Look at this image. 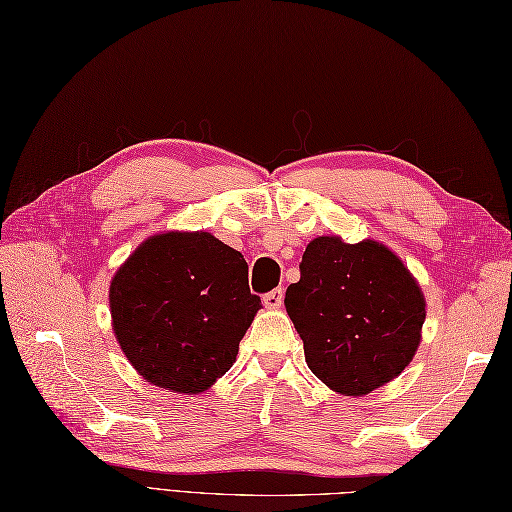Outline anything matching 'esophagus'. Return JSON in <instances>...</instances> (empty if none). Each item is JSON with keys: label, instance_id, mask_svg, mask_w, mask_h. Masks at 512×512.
<instances>
[{"label": "esophagus", "instance_id": "obj_1", "mask_svg": "<svg viewBox=\"0 0 512 512\" xmlns=\"http://www.w3.org/2000/svg\"><path fill=\"white\" fill-rule=\"evenodd\" d=\"M264 305L268 307V310H279V307L283 305V290L275 288L268 294H264Z\"/></svg>", "mask_w": 512, "mask_h": 512}]
</instances>
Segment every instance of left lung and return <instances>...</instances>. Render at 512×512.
Instances as JSON below:
<instances>
[{"label": "left lung", "instance_id": "obj_1", "mask_svg": "<svg viewBox=\"0 0 512 512\" xmlns=\"http://www.w3.org/2000/svg\"><path fill=\"white\" fill-rule=\"evenodd\" d=\"M301 279L285 290L310 371L340 395L360 397L395 379L421 342L419 283L384 244L316 237Z\"/></svg>", "mask_w": 512, "mask_h": 512}]
</instances>
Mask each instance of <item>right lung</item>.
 <instances>
[{
  "label": "right lung",
  "instance_id": "1",
  "mask_svg": "<svg viewBox=\"0 0 512 512\" xmlns=\"http://www.w3.org/2000/svg\"><path fill=\"white\" fill-rule=\"evenodd\" d=\"M109 301L135 371L189 395L229 371L261 307L242 253L205 231L150 237L117 270Z\"/></svg>",
  "mask_w": 512,
  "mask_h": 512
}]
</instances>
